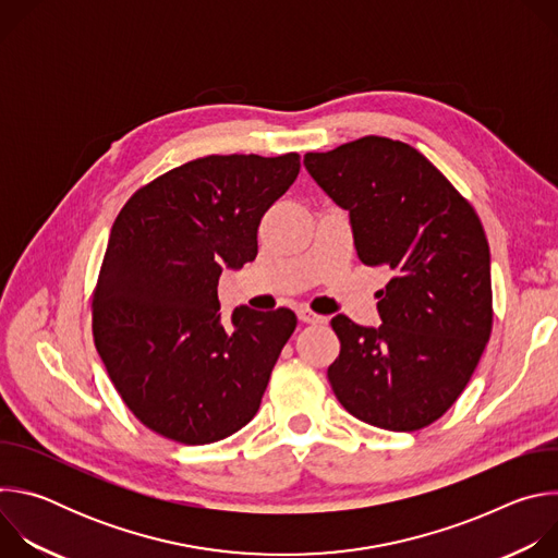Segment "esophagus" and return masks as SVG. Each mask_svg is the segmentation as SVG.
Here are the masks:
<instances>
[{
	"label": "esophagus",
	"mask_w": 558,
	"mask_h": 558,
	"mask_svg": "<svg viewBox=\"0 0 558 558\" xmlns=\"http://www.w3.org/2000/svg\"><path fill=\"white\" fill-rule=\"evenodd\" d=\"M298 320H300V323H304V325H320V323H325V317H323V315H317V313H313L311 308L300 306V308H298Z\"/></svg>",
	"instance_id": "obj_1"
}]
</instances>
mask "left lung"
Segmentation results:
<instances>
[{"instance_id": "obj_1", "label": "left lung", "mask_w": 558, "mask_h": 558, "mask_svg": "<svg viewBox=\"0 0 558 558\" xmlns=\"http://www.w3.org/2000/svg\"><path fill=\"white\" fill-rule=\"evenodd\" d=\"M304 168L349 211L357 258L392 276L381 325L336 315L327 375L357 420L397 433L439 420L470 381L493 329L490 247L480 216L424 154L362 136L304 154Z\"/></svg>"}]
</instances>
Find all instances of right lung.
<instances>
[{
  "label": "right lung",
  "mask_w": 558,
  "mask_h": 558,
  "mask_svg": "<svg viewBox=\"0 0 558 558\" xmlns=\"http://www.w3.org/2000/svg\"><path fill=\"white\" fill-rule=\"evenodd\" d=\"M298 172L295 151L211 154L158 177L119 211L93 331L114 388L149 430L201 446L258 413L295 313L235 306L222 325L218 278L256 258L260 218Z\"/></svg>",
  "instance_id": "obj_1"
}]
</instances>
